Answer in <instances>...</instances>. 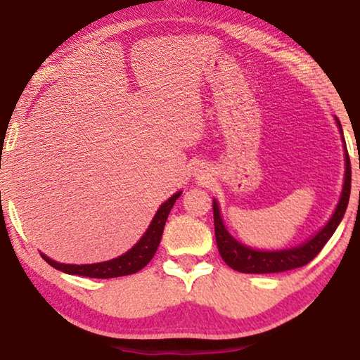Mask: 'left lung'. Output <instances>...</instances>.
<instances>
[{
    "instance_id": "obj_1",
    "label": "left lung",
    "mask_w": 360,
    "mask_h": 360,
    "mask_svg": "<svg viewBox=\"0 0 360 360\" xmlns=\"http://www.w3.org/2000/svg\"><path fill=\"white\" fill-rule=\"evenodd\" d=\"M337 124L341 130V124L337 119ZM343 135V131H341ZM345 143V138H343ZM345 158H346V172H345V184L341 198L338 202L337 210L330 217V221L326 224L318 235H314L311 240L304 245L292 249H284V251H254V249L241 245L230 236V233L224 227V222L219 212V206L212 202V211H214V231H216V243L221 257L230 268L241 273H279L294 270V268L303 266L311 262L316 255L321 252V249L326 246V243L330 240L333 231L337 230L338 224L345 216V211L348 208L349 193H351V163L349 154L346 149L345 143Z\"/></svg>"
}]
</instances>
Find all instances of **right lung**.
<instances>
[{"label": "right lung", "mask_w": 360, "mask_h": 360, "mask_svg": "<svg viewBox=\"0 0 360 360\" xmlns=\"http://www.w3.org/2000/svg\"><path fill=\"white\" fill-rule=\"evenodd\" d=\"M181 192L174 193L172 198L167 200L160 208H158L157 214L152 219L149 229L146 230L143 238L139 240L135 246H133L129 252L120 255L117 259L101 262V264H90V265H68V264H58V262L49 259L47 255L41 254L49 265L57 268V270L68 273V275H77V276H89L96 279H108V278H117L125 275H133L144 268L149 264L150 259L154 257L158 245H160L163 227H165L167 217L172 211L176 200L179 198Z\"/></svg>", "instance_id": "right-lung-1"}]
</instances>
